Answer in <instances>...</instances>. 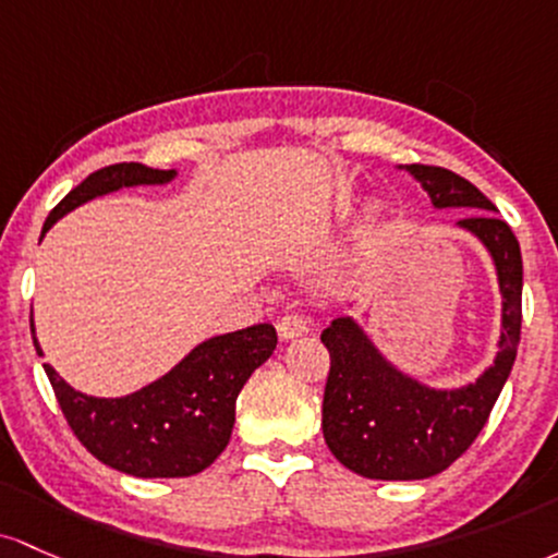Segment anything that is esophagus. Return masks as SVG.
Segmentation results:
<instances>
[{"instance_id": "1", "label": "esophagus", "mask_w": 558, "mask_h": 558, "mask_svg": "<svg viewBox=\"0 0 558 558\" xmlns=\"http://www.w3.org/2000/svg\"><path fill=\"white\" fill-rule=\"evenodd\" d=\"M277 331L279 340H295V337L308 331V322L303 316H298V313H284L277 322Z\"/></svg>"}]
</instances>
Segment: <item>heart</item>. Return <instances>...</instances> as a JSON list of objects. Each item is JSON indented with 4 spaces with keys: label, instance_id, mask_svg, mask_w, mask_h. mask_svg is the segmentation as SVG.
Segmentation results:
<instances>
[{
    "label": "heart",
    "instance_id": "obj_1",
    "mask_svg": "<svg viewBox=\"0 0 558 558\" xmlns=\"http://www.w3.org/2000/svg\"><path fill=\"white\" fill-rule=\"evenodd\" d=\"M377 218H379L377 205H366V208H363V223H377Z\"/></svg>",
    "mask_w": 558,
    "mask_h": 558
}]
</instances>
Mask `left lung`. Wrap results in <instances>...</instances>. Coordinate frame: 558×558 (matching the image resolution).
Instances as JSON below:
<instances>
[{
	"instance_id": "8db88e82",
	"label": "left lung",
	"mask_w": 558,
	"mask_h": 558,
	"mask_svg": "<svg viewBox=\"0 0 558 558\" xmlns=\"http://www.w3.org/2000/svg\"><path fill=\"white\" fill-rule=\"evenodd\" d=\"M422 184L435 210H474L456 227L490 255L500 290V337L490 366L459 387H432L387 359L353 316L322 331L329 350L322 429L335 459L368 480H427L472 446L509 379L522 329V253L509 223L459 173L398 166Z\"/></svg>"
}]
</instances>
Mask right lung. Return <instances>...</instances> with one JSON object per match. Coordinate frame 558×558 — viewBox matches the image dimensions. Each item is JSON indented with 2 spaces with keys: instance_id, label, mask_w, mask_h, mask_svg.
<instances>
[{
  "instance_id": "right-lung-1",
  "label": "right lung",
  "mask_w": 558,
  "mask_h": 558,
  "mask_svg": "<svg viewBox=\"0 0 558 558\" xmlns=\"http://www.w3.org/2000/svg\"><path fill=\"white\" fill-rule=\"evenodd\" d=\"M179 177L177 168L158 171L142 162H116L86 177L68 192L44 221L41 236L78 205L126 186H162ZM34 316V313H31ZM36 353L44 350L36 340ZM277 331L271 324L203 340L171 372L121 398L86 396L44 363L71 429L94 459L131 477H192L208 469L229 446L236 396L255 368L271 359Z\"/></svg>"
}]
</instances>
